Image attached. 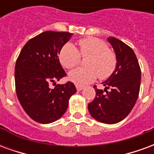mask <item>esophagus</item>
<instances>
[{
  "mask_svg": "<svg viewBox=\"0 0 154 154\" xmlns=\"http://www.w3.org/2000/svg\"><path fill=\"white\" fill-rule=\"evenodd\" d=\"M76 88H77V90L78 91H80L83 89V87H82V86H78V85H76Z\"/></svg>",
  "mask_w": 154,
  "mask_h": 154,
  "instance_id": "obj_1",
  "label": "esophagus"
}]
</instances>
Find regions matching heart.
<instances>
[{"label": "heart", "mask_w": 154, "mask_h": 154, "mask_svg": "<svg viewBox=\"0 0 154 154\" xmlns=\"http://www.w3.org/2000/svg\"><path fill=\"white\" fill-rule=\"evenodd\" d=\"M79 52L72 44H67L61 48L59 61L67 69H72L79 63L80 54L90 57L86 65L88 67H79L68 74V79L78 86H84L100 78H106L116 69L117 59L114 52L108 49L105 42L98 38H88L78 42Z\"/></svg>", "instance_id": "obj_1"}]
</instances>
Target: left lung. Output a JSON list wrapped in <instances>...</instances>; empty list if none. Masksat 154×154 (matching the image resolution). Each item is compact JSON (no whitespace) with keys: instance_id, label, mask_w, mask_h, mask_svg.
Here are the masks:
<instances>
[{"instance_id":"obj_1","label":"left lung","mask_w":154,"mask_h":154,"mask_svg":"<svg viewBox=\"0 0 154 154\" xmlns=\"http://www.w3.org/2000/svg\"><path fill=\"white\" fill-rule=\"evenodd\" d=\"M107 40L115 51L117 64L113 73L102 82L106 94L94 86L96 97L88 104V110L97 121L112 125L123 120L134 106L139 97L141 70L131 48L114 37ZM108 89L110 92L107 91Z\"/></svg>"}]
</instances>
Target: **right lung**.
Masks as SVG:
<instances>
[{"label":"right lung","mask_w":154,"mask_h":154,"mask_svg":"<svg viewBox=\"0 0 154 154\" xmlns=\"http://www.w3.org/2000/svg\"><path fill=\"white\" fill-rule=\"evenodd\" d=\"M72 36L68 32H43L25 44L17 58L16 94L23 109L36 122L49 124L60 119L70 97L77 92L70 82L49 87L51 82L66 76L58 54Z\"/></svg>","instance_id":"add662e5"}]
</instances>
